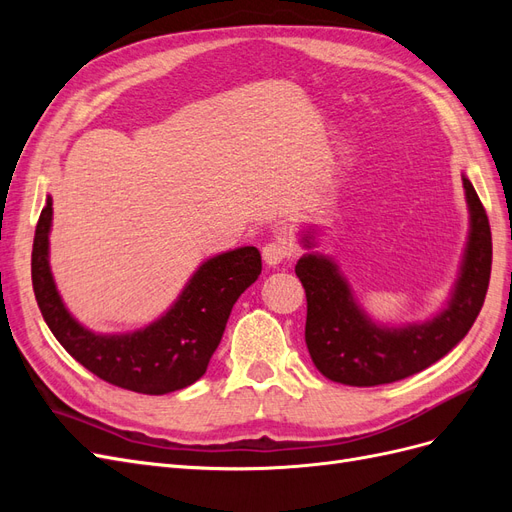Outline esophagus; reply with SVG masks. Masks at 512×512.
<instances>
[{"label": "esophagus", "instance_id": "34e87169", "mask_svg": "<svg viewBox=\"0 0 512 512\" xmlns=\"http://www.w3.org/2000/svg\"><path fill=\"white\" fill-rule=\"evenodd\" d=\"M290 256V245L284 241V239H277V241H271L269 245L262 247V258H265V262L269 267H277L282 265V262Z\"/></svg>", "mask_w": 512, "mask_h": 512}]
</instances>
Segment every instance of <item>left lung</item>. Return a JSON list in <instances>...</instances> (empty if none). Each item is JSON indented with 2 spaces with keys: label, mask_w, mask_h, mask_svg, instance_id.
Instances as JSON below:
<instances>
[{
  "label": "left lung",
  "mask_w": 512,
  "mask_h": 512,
  "mask_svg": "<svg viewBox=\"0 0 512 512\" xmlns=\"http://www.w3.org/2000/svg\"><path fill=\"white\" fill-rule=\"evenodd\" d=\"M470 213L457 280L440 312L421 322L380 324L371 318L339 265L316 247V228L301 232L307 247L294 267L307 297L305 344L324 378L348 386L404 380L451 352L485 303L491 275V230L474 185L461 175Z\"/></svg>",
  "instance_id": "8db88e82"
}]
</instances>
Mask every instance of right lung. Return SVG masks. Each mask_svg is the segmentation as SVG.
Masks as SVG:
<instances>
[{
    "mask_svg": "<svg viewBox=\"0 0 512 512\" xmlns=\"http://www.w3.org/2000/svg\"><path fill=\"white\" fill-rule=\"evenodd\" d=\"M53 198L46 196L32 252V282L40 312L66 348L91 374L121 389L166 395L194 384L220 346L232 305L262 271L252 245L200 262L166 312L128 333H96L72 316L51 271Z\"/></svg>",
    "mask_w": 512,
    "mask_h": 512,
    "instance_id": "obj_1",
    "label": "right lung"
}]
</instances>
